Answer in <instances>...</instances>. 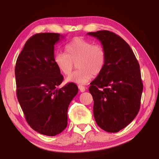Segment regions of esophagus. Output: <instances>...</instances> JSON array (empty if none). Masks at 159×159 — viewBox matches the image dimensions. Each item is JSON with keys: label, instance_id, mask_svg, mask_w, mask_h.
I'll list each match as a JSON object with an SVG mask.
<instances>
[{"label": "esophagus", "instance_id": "obj_1", "mask_svg": "<svg viewBox=\"0 0 159 159\" xmlns=\"http://www.w3.org/2000/svg\"><path fill=\"white\" fill-rule=\"evenodd\" d=\"M78 88H79L80 92H84V91H85V87L82 85V84H80V85H78Z\"/></svg>", "mask_w": 159, "mask_h": 159}]
</instances>
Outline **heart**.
I'll list each match as a JSON object with an SVG mask.
<instances>
[{"label": "heart", "mask_w": 159, "mask_h": 159, "mask_svg": "<svg viewBox=\"0 0 159 159\" xmlns=\"http://www.w3.org/2000/svg\"><path fill=\"white\" fill-rule=\"evenodd\" d=\"M65 51L58 52L54 56V62L61 72L69 75L77 63L78 69L66 78L67 82L86 84L103 71L106 61V53L101 45L76 38L67 43Z\"/></svg>", "instance_id": "b5f03b06"}]
</instances>
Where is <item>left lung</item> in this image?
Here are the masks:
<instances>
[{
	"mask_svg": "<svg viewBox=\"0 0 159 159\" xmlns=\"http://www.w3.org/2000/svg\"><path fill=\"white\" fill-rule=\"evenodd\" d=\"M101 41L106 53L102 72L91 82L89 91L97 125L108 132H118L138 114L143 90L140 65L121 37L108 30L88 32Z\"/></svg>",
	"mask_w": 159,
	"mask_h": 159,
	"instance_id": "1",
	"label": "left lung"
}]
</instances>
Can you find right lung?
<instances>
[{"instance_id": "obj_1", "label": "right lung", "mask_w": 159, "mask_h": 159, "mask_svg": "<svg viewBox=\"0 0 159 159\" xmlns=\"http://www.w3.org/2000/svg\"><path fill=\"white\" fill-rule=\"evenodd\" d=\"M64 36L39 33L32 36L17 58L16 95L28 125L47 136L67 126V111L78 88L73 82L57 88L64 80L54 62V45Z\"/></svg>"}]
</instances>
